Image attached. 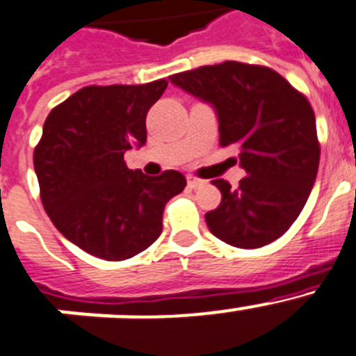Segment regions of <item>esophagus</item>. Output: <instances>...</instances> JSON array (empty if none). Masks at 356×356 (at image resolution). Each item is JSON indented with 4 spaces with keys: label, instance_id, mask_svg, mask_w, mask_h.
Segmentation results:
<instances>
[{
    "label": "esophagus",
    "instance_id": "obj_1",
    "mask_svg": "<svg viewBox=\"0 0 356 356\" xmlns=\"http://www.w3.org/2000/svg\"><path fill=\"white\" fill-rule=\"evenodd\" d=\"M186 179H188V186H190V188H198V186L204 184V181L198 177H195V175H188Z\"/></svg>",
    "mask_w": 356,
    "mask_h": 356
}]
</instances>
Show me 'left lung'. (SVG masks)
Here are the masks:
<instances>
[{"mask_svg": "<svg viewBox=\"0 0 356 356\" xmlns=\"http://www.w3.org/2000/svg\"><path fill=\"white\" fill-rule=\"evenodd\" d=\"M216 108L220 145L236 147L246 177L232 190L213 184L222 202L206 214L211 232L238 248H261L294 223L319 166L316 115L309 99L277 70L243 62L204 65L170 76Z\"/></svg>", "mask_w": 356, "mask_h": 356, "instance_id": "obj_1", "label": "left lung"}]
</instances>
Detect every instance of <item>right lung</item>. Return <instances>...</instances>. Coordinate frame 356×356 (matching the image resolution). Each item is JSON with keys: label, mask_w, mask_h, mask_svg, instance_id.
Segmentation results:
<instances>
[{"label": "right lung", "mask_w": 356, "mask_h": 356, "mask_svg": "<svg viewBox=\"0 0 356 356\" xmlns=\"http://www.w3.org/2000/svg\"><path fill=\"white\" fill-rule=\"evenodd\" d=\"M168 81L83 86L44 122L33 152L40 200L54 227L86 254L126 261L149 248L163 230L166 202L186 177L129 170L126 150L147 140L145 118Z\"/></svg>", "instance_id": "1"}]
</instances>
